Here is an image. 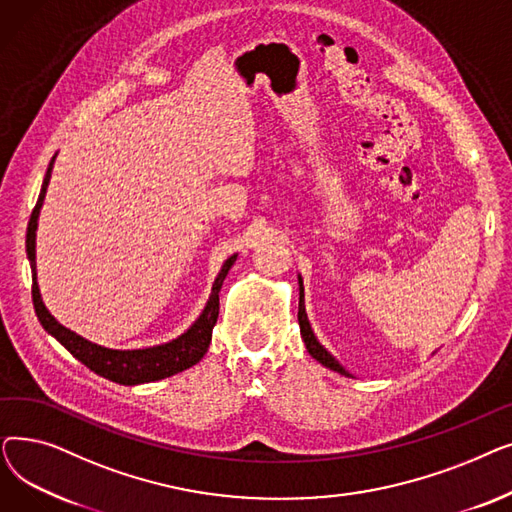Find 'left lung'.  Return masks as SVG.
<instances>
[{
    "label": "left lung",
    "instance_id": "left-lung-1",
    "mask_svg": "<svg viewBox=\"0 0 512 512\" xmlns=\"http://www.w3.org/2000/svg\"><path fill=\"white\" fill-rule=\"evenodd\" d=\"M299 326H301V336L305 340L307 351H309V355L315 361H319L321 365H326L332 371H338V373L346 375V378H353V373L346 371L344 365H340V361L330 351H326V346L317 340V336H315V332H313V328L309 324L307 311H305V286H303L301 274H299Z\"/></svg>",
    "mask_w": 512,
    "mask_h": 512
}]
</instances>
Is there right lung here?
<instances>
[{"instance_id": "add662e5", "label": "right lung", "mask_w": 512, "mask_h": 512, "mask_svg": "<svg viewBox=\"0 0 512 512\" xmlns=\"http://www.w3.org/2000/svg\"><path fill=\"white\" fill-rule=\"evenodd\" d=\"M58 153L51 157L43 184H41V193L37 199V205L31 213L29 228H26V257H29L31 263V272H33V305L35 313L41 321V326L47 334L56 338L66 351L78 359L83 365H87L91 371H95L101 378L122 384V386H139V384H149L170 378V375H176L188 367L197 365L203 355L207 353L209 342H211V330L218 321L220 313V288L230 272V267L234 265L238 253L230 255L224 263L222 270L218 272L211 286V294L199 313V317L188 326L180 336L153 344V346H143V348H110L97 342L87 340L85 336H80L72 332L70 328L62 326L60 321L49 313L41 299V290L37 282V226H39V215L41 207L45 201L47 186L51 180V170H53V161H56Z\"/></svg>"}]
</instances>
